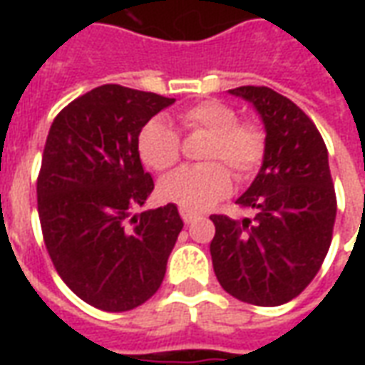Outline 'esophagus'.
<instances>
[{
  "instance_id": "1",
  "label": "esophagus",
  "mask_w": 365,
  "mask_h": 365,
  "mask_svg": "<svg viewBox=\"0 0 365 365\" xmlns=\"http://www.w3.org/2000/svg\"><path fill=\"white\" fill-rule=\"evenodd\" d=\"M180 215H182V219H183V222H185V225H190V222L197 221V219H199V215L191 213V211H187V209H180Z\"/></svg>"
}]
</instances>
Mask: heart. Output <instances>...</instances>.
<instances>
[{
  "label": "heart",
  "mask_w": 365,
  "mask_h": 365,
  "mask_svg": "<svg viewBox=\"0 0 365 365\" xmlns=\"http://www.w3.org/2000/svg\"><path fill=\"white\" fill-rule=\"evenodd\" d=\"M180 123L190 133L209 135L203 150V160L209 164L180 168L166 175L160 182L162 199L199 213L229 195L232 178L227 167L237 180H248L258 172L266 152V135L254 123H238V113L232 107L221 101H203L185 109ZM136 144L144 164L156 172L170 170L180 160V136L160 117L140 128Z\"/></svg>",
  "instance_id": "heart-1"
}]
</instances>
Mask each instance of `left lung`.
Returning a JSON list of instances; mask_svg holds the SVG:
<instances>
[{
	"label": "left lung",
	"instance_id": "left-lung-1",
	"mask_svg": "<svg viewBox=\"0 0 365 365\" xmlns=\"http://www.w3.org/2000/svg\"><path fill=\"white\" fill-rule=\"evenodd\" d=\"M229 93L260 115L266 152L258 175L237 199L256 211L254 221L211 215L213 269L232 297L277 307L313 282L330 248L336 195L329 152L313 120L282 93L264 86Z\"/></svg>",
	"mask_w": 365,
	"mask_h": 365
}]
</instances>
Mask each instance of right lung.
Masks as SVG:
<instances>
[{"mask_svg": "<svg viewBox=\"0 0 365 365\" xmlns=\"http://www.w3.org/2000/svg\"><path fill=\"white\" fill-rule=\"evenodd\" d=\"M174 101L99 86L66 105L46 136L36 182L44 245L68 287L101 311L148 301L183 229L174 203L135 215L154 190L138 133Z\"/></svg>", "mask_w": 365, "mask_h": 365, "instance_id": "1", "label": "right lung"}]
</instances>
